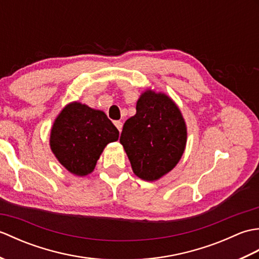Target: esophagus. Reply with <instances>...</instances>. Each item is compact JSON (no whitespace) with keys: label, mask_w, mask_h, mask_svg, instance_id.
Masks as SVG:
<instances>
[{"label":"esophagus","mask_w":259,"mask_h":259,"mask_svg":"<svg viewBox=\"0 0 259 259\" xmlns=\"http://www.w3.org/2000/svg\"><path fill=\"white\" fill-rule=\"evenodd\" d=\"M114 125L117 126V129L119 130V131H121L122 130V122H121V121H114Z\"/></svg>","instance_id":"obj_1"}]
</instances>
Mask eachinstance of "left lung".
Listing matches in <instances>:
<instances>
[{"instance_id": "left-lung-1", "label": "left lung", "mask_w": 259, "mask_h": 259, "mask_svg": "<svg viewBox=\"0 0 259 259\" xmlns=\"http://www.w3.org/2000/svg\"><path fill=\"white\" fill-rule=\"evenodd\" d=\"M123 124L120 142L136 176L155 181L176 167L185 151L187 126L172 99L146 90Z\"/></svg>"}]
</instances>
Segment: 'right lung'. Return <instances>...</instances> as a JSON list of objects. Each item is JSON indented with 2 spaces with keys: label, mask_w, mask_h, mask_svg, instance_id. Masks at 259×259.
<instances>
[{
  "label": "right lung",
  "mask_w": 259,
  "mask_h": 259,
  "mask_svg": "<svg viewBox=\"0 0 259 259\" xmlns=\"http://www.w3.org/2000/svg\"><path fill=\"white\" fill-rule=\"evenodd\" d=\"M118 139L119 131L106 113L75 101L54 120L50 147L68 171L82 177L93 171L106 146Z\"/></svg>",
  "instance_id": "right-lung-1"
}]
</instances>
